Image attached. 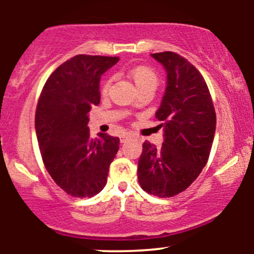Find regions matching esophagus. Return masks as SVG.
Returning <instances> with one entry per match:
<instances>
[{"label": "esophagus", "mask_w": 254, "mask_h": 254, "mask_svg": "<svg viewBox=\"0 0 254 254\" xmlns=\"http://www.w3.org/2000/svg\"><path fill=\"white\" fill-rule=\"evenodd\" d=\"M130 135H123V136H121V142H122V143H125V142H127V139H129L130 138Z\"/></svg>", "instance_id": "esophagus-1"}]
</instances>
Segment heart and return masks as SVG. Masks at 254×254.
I'll use <instances>...</instances> for the list:
<instances>
[{"label": "heart", "instance_id": "b5f03b06", "mask_svg": "<svg viewBox=\"0 0 254 254\" xmlns=\"http://www.w3.org/2000/svg\"><path fill=\"white\" fill-rule=\"evenodd\" d=\"M127 76H129L130 80L132 81L137 89H141L147 86L156 87L157 84L156 72L147 65L133 66V68H131L130 70L127 71ZM109 88H110V81H106V82L104 83L101 93H103V94H106V93L109 92ZM133 107H135V105H133Z\"/></svg>", "mask_w": 254, "mask_h": 254}]
</instances>
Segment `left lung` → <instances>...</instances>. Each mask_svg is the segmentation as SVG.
Returning <instances> with one entry per match:
<instances>
[{"instance_id": "left-lung-1", "label": "left lung", "mask_w": 254, "mask_h": 254, "mask_svg": "<svg viewBox=\"0 0 254 254\" xmlns=\"http://www.w3.org/2000/svg\"><path fill=\"white\" fill-rule=\"evenodd\" d=\"M151 57L167 72L164 98L155 113L165 138L161 148L144 142L137 177L145 192L167 198L185 191L208 162L216 113L202 74L188 60L171 51Z\"/></svg>"}]
</instances>
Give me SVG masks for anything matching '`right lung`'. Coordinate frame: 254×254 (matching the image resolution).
<instances>
[{"label": "right lung", "mask_w": 254, "mask_h": 254, "mask_svg": "<svg viewBox=\"0 0 254 254\" xmlns=\"http://www.w3.org/2000/svg\"><path fill=\"white\" fill-rule=\"evenodd\" d=\"M118 57L77 56L50 75L38 100L36 132L43 162L54 182L72 197L87 198L106 185L119 138L89 135L88 112L100 103V78Z\"/></svg>", "instance_id": "add662e5"}]
</instances>
